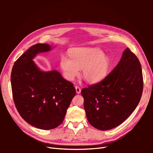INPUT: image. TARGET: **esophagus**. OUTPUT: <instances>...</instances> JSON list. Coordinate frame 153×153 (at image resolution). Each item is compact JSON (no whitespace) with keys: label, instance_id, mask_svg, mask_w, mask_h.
Instances as JSON below:
<instances>
[{"label":"esophagus","instance_id":"1","mask_svg":"<svg viewBox=\"0 0 153 153\" xmlns=\"http://www.w3.org/2000/svg\"><path fill=\"white\" fill-rule=\"evenodd\" d=\"M75 89H76V92L77 94H80V93L81 89H80V88L79 87L76 86V87H75Z\"/></svg>","mask_w":153,"mask_h":153}]
</instances>
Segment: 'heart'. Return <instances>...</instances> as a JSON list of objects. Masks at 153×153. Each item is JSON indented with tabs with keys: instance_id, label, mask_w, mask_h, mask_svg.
<instances>
[{
	"instance_id": "obj_1",
	"label": "heart",
	"mask_w": 153,
	"mask_h": 153,
	"mask_svg": "<svg viewBox=\"0 0 153 153\" xmlns=\"http://www.w3.org/2000/svg\"><path fill=\"white\" fill-rule=\"evenodd\" d=\"M69 57L62 55L60 66L64 78L71 81L79 75L90 84H96L106 76L110 66V58L100 49L76 48L69 52Z\"/></svg>"
}]
</instances>
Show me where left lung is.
I'll use <instances>...</instances> for the list:
<instances>
[{"mask_svg": "<svg viewBox=\"0 0 153 153\" xmlns=\"http://www.w3.org/2000/svg\"><path fill=\"white\" fill-rule=\"evenodd\" d=\"M142 91L140 63L127 48L116 67L102 81L82 90L88 121L102 131L118 126L135 110Z\"/></svg>", "mask_w": 153, "mask_h": 153, "instance_id": "obj_1", "label": "left lung"}]
</instances>
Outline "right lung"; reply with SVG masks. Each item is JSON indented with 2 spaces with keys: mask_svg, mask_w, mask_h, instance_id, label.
I'll list each match as a JSON object with an SVG mask.
<instances>
[{
  "mask_svg": "<svg viewBox=\"0 0 153 153\" xmlns=\"http://www.w3.org/2000/svg\"><path fill=\"white\" fill-rule=\"evenodd\" d=\"M48 44L32 46L15 61L11 83L13 100L20 116L37 128L52 129L61 124L76 94L71 82L57 70L43 71L33 61L51 50Z\"/></svg>",
  "mask_w": 153,
  "mask_h": 153,
  "instance_id": "obj_1",
  "label": "right lung"
}]
</instances>
